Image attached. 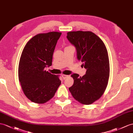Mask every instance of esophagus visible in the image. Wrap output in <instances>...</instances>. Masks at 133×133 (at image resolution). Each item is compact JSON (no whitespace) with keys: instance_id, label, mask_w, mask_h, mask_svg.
Wrapping results in <instances>:
<instances>
[{"instance_id":"1","label":"esophagus","mask_w":133,"mask_h":133,"mask_svg":"<svg viewBox=\"0 0 133 133\" xmlns=\"http://www.w3.org/2000/svg\"><path fill=\"white\" fill-rule=\"evenodd\" d=\"M62 77H63V79H65L66 78L68 77V76L65 75V74H62Z\"/></svg>"}]
</instances>
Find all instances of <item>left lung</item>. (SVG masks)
I'll use <instances>...</instances> for the list:
<instances>
[{
	"instance_id": "obj_1",
	"label": "left lung",
	"mask_w": 133,
	"mask_h": 133,
	"mask_svg": "<svg viewBox=\"0 0 133 133\" xmlns=\"http://www.w3.org/2000/svg\"><path fill=\"white\" fill-rule=\"evenodd\" d=\"M68 39L76 48L78 60L86 69L85 75L73 74L72 86L69 88L73 98L80 103L89 105L104 92L109 77V61L104 42L91 31L67 33Z\"/></svg>"
}]
</instances>
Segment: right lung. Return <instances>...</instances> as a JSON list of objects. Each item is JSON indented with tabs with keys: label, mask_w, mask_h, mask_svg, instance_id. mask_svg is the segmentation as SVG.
Returning <instances> with one entry per match:
<instances>
[{
	"label": "right lung",
	"mask_w": 133,
	"mask_h": 133,
	"mask_svg": "<svg viewBox=\"0 0 133 133\" xmlns=\"http://www.w3.org/2000/svg\"><path fill=\"white\" fill-rule=\"evenodd\" d=\"M61 33L51 31L35 35L22 51L18 65V79L27 98L43 104L54 96L61 81L58 76L44 70L51 66L52 56Z\"/></svg>",
	"instance_id": "1"
}]
</instances>
